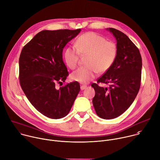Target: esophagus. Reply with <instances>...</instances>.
<instances>
[{
  "label": "esophagus",
  "instance_id": "1",
  "mask_svg": "<svg viewBox=\"0 0 160 160\" xmlns=\"http://www.w3.org/2000/svg\"><path fill=\"white\" fill-rule=\"evenodd\" d=\"M86 88H87V86H86V85H81V87H80V89H81L82 90L85 89Z\"/></svg>",
  "mask_w": 160,
  "mask_h": 160
}]
</instances>
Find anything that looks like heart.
Segmentation results:
<instances>
[{"mask_svg":"<svg viewBox=\"0 0 160 160\" xmlns=\"http://www.w3.org/2000/svg\"><path fill=\"white\" fill-rule=\"evenodd\" d=\"M118 53L117 45L94 32H87L77 40L75 46L68 47L64 59L68 66L75 69L80 55H88L85 66L79 68L72 74L74 81L87 83L92 80L98 72H107L115 62Z\"/></svg>","mask_w":160,"mask_h":160,"instance_id":"1","label":"heart"}]
</instances>
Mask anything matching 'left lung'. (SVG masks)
Masks as SVG:
<instances>
[{
    "mask_svg": "<svg viewBox=\"0 0 160 160\" xmlns=\"http://www.w3.org/2000/svg\"><path fill=\"white\" fill-rule=\"evenodd\" d=\"M116 38L118 53L112 66L97 82L109 83V88L92 83L93 106L101 118L110 120L123 114L132 104L141 86L142 58L138 48L122 32L106 28Z\"/></svg>",
    "mask_w": 160,
    "mask_h": 160,
    "instance_id": "8db88e82",
    "label": "left lung"
}]
</instances>
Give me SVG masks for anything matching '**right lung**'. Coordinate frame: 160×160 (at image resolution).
I'll use <instances>...</instances> for the list:
<instances>
[{
    "mask_svg": "<svg viewBox=\"0 0 160 160\" xmlns=\"http://www.w3.org/2000/svg\"><path fill=\"white\" fill-rule=\"evenodd\" d=\"M75 30H43L22 48L19 59V82L25 94L44 116L59 119L69 113L80 92L77 82L59 88L68 72L62 60V51L68 42L80 32Z\"/></svg>",
    "mask_w": 160,
    "mask_h": 160,
    "instance_id": "add662e5",
    "label": "right lung"
}]
</instances>
